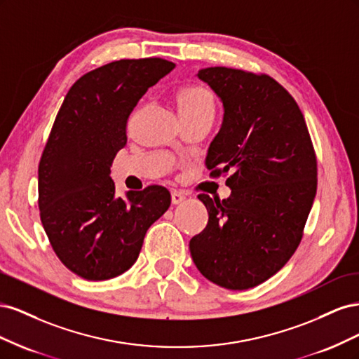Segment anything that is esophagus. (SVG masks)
<instances>
[{
  "label": "esophagus",
  "instance_id": "esophagus-1",
  "mask_svg": "<svg viewBox=\"0 0 359 359\" xmlns=\"http://www.w3.org/2000/svg\"><path fill=\"white\" fill-rule=\"evenodd\" d=\"M184 199H186V196H184L182 193H180V191H172V194H170L172 205H180Z\"/></svg>",
  "mask_w": 359,
  "mask_h": 359
}]
</instances>
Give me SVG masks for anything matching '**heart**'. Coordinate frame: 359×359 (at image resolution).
<instances>
[{
  "mask_svg": "<svg viewBox=\"0 0 359 359\" xmlns=\"http://www.w3.org/2000/svg\"><path fill=\"white\" fill-rule=\"evenodd\" d=\"M184 124L193 121L211 123L215 114V99L210 88L199 83L182 85L173 94Z\"/></svg>",
  "mask_w": 359,
  "mask_h": 359,
  "instance_id": "obj_1",
  "label": "heart"
}]
</instances>
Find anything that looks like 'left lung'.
I'll return each instance as SVG.
<instances>
[{
	"label": "left lung",
	"mask_w": 359,
	"mask_h": 359,
	"mask_svg": "<svg viewBox=\"0 0 359 359\" xmlns=\"http://www.w3.org/2000/svg\"><path fill=\"white\" fill-rule=\"evenodd\" d=\"M220 97L223 124L210 145V177H229L227 199L199 194L208 224L190 240L201 274L231 290L255 287L298 248L318 189V161L293 97L268 74L229 67L198 73Z\"/></svg>",
	"instance_id": "obj_1"
}]
</instances>
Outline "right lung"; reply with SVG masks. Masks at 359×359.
Returning a JSON list of instances; mask_svg holds the SVG:
<instances>
[{"instance_id": "obj_1", "label": "right lung", "mask_w": 359, "mask_h": 359, "mask_svg": "<svg viewBox=\"0 0 359 359\" xmlns=\"http://www.w3.org/2000/svg\"><path fill=\"white\" fill-rule=\"evenodd\" d=\"M173 67L156 57L109 62L76 81L57 114L39 163L40 220L58 259L85 280L127 271L169 208L161 186L115 198L111 166L140 97Z\"/></svg>"}]
</instances>
